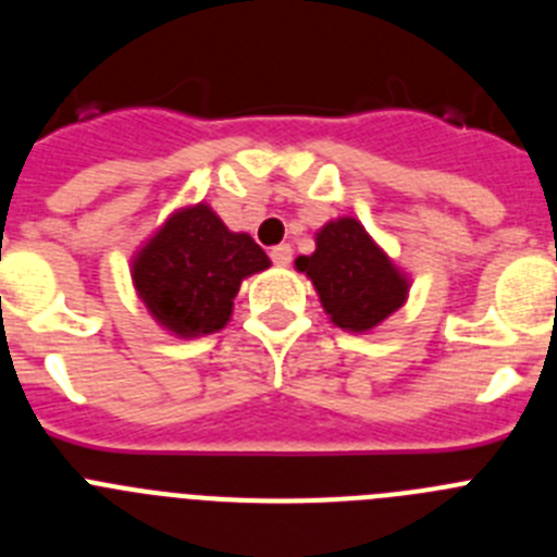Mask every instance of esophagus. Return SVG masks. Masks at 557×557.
<instances>
[{"label": "esophagus", "instance_id": "esophagus-1", "mask_svg": "<svg viewBox=\"0 0 557 557\" xmlns=\"http://www.w3.org/2000/svg\"><path fill=\"white\" fill-rule=\"evenodd\" d=\"M270 259H273L275 264H282V268H287L289 262H293V248L289 245H275V248H270Z\"/></svg>", "mask_w": 557, "mask_h": 557}]
</instances>
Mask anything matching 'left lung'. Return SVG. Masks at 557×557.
<instances>
[{
  "label": "left lung",
  "instance_id": "8db88e82",
  "mask_svg": "<svg viewBox=\"0 0 557 557\" xmlns=\"http://www.w3.org/2000/svg\"><path fill=\"white\" fill-rule=\"evenodd\" d=\"M295 268L312 278L334 326L371 332L407 301L410 282L373 243L362 223L339 218L314 236V253L298 256Z\"/></svg>",
  "mask_w": 557,
  "mask_h": 557
}]
</instances>
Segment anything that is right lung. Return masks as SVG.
Segmentation results:
<instances>
[{"label":"right lung","mask_w":557,"mask_h":557,"mask_svg":"<svg viewBox=\"0 0 557 557\" xmlns=\"http://www.w3.org/2000/svg\"><path fill=\"white\" fill-rule=\"evenodd\" d=\"M270 268L248 234H234L206 203L175 211L133 259V284L164 329L178 337L220 332L239 284Z\"/></svg>","instance_id":"1"}]
</instances>
